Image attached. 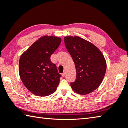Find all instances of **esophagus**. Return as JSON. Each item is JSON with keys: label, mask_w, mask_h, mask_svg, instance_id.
<instances>
[{"label": "esophagus", "mask_w": 128, "mask_h": 128, "mask_svg": "<svg viewBox=\"0 0 128 128\" xmlns=\"http://www.w3.org/2000/svg\"><path fill=\"white\" fill-rule=\"evenodd\" d=\"M66 72L64 71V72H63V73H62V76L64 77V76H66Z\"/></svg>", "instance_id": "34e87169"}]
</instances>
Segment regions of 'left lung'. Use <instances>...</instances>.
<instances>
[{
	"label": "left lung",
	"instance_id": "obj_1",
	"mask_svg": "<svg viewBox=\"0 0 128 128\" xmlns=\"http://www.w3.org/2000/svg\"><path fill=\"white\" fill-rule=\"evenodd\" d=\"M64 39L76 69V80L70 83L72 90L80 94H90L100 86L105 75L104 55L94 44L79 36H68Z\"/></svg>",
	"mask_w": 128,
	"mask_h": 128
}]
</instances>
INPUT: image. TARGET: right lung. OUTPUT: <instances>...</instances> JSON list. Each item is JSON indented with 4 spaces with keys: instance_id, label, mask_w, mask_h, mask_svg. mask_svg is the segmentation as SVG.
Returning <instances> with one entry per match:
<instances>
[{
    "instance_id": "right-lung-1",
    "label": "right lung",
    "mask_w": 128,
    "mask_h": 128,
    "mask_svg": "<svg viewBox=\"0 0 128 128\" xmlns=\"http://www.w3.org/2000/svg\"><path fill=\"white\" fill-rule=\"evenodd\" d=\"M62 38L44 36L23 53L19 61V74L24 86L34 94L47 96L54 93L61 75L50 56L59 47Z\"/></svg>"
}]
</instances>
